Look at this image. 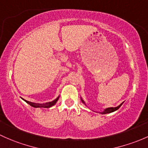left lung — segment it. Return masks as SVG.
<instances>
[{"mask_svg": "<svg viewBox=\"0 0 148 148\" xmlns=\"http://www.w3.org/2000/svg\"><path fill=\"white\" fill-rule=\"evenodd\" d=\"M82 101L85 104L84 101L83 99H82ZM123 102L121 103L120 104V105L119 106H117V107H111V108H106V109L104 110L103 111V112H101L100 113H102V114H106V113H112V112H113V111H117V110L119 109V108H120V107H121V106H122V104H123ZM85 105H86V104H85Z\"/></svg>", "mask_w": 148, "mask_h": 148, "instance_id": "8db88e82", "label": "left lung"}]
</instances>
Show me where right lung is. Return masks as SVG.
<instances>
[{"label":"right lung","instance_id":"right-lung-1","mask_svg":"<svg viewBox=\"0 0 148 148\" xmlns=\"http://www.w3.org/2000/svg\"><path fill=\"white\" fill-rule=\"evenodd\" d=\"M59 98H60V96H58L57 99H54V100L52 101L45 103H32V102L28 101H26V100H25V101L26 103H28L29 105H30L31 106L35 107V108H49V107L52 106H54V104L57 103V101H58Z\"/></svg>","mask_w":148,"mask_h":148}]
</instances>
